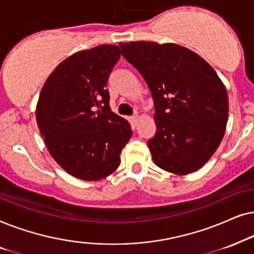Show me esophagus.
Segmentation results:
<instances>
[{"mask_svg":"<svg viewBox=\"0 0 254 254\" xmlns=\"http://www.w3.org/2000/svg\"><path fill=\"white\" fill-rule=\"evenodd\" d=\"M138 120H139V116H138V115H133V116L130 117V122H131V123H132V124H134V125L137 124Z\"/></svg>","mask_w":254,"mask_h":254,"instance_id":"obj_1","label":"esophagus"}]
</instances>
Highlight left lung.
<instances>
[{
  "label": "left lung",
  "mask_w": 254,
  "mask_h": 254,
  "mask_svg": "<svg viewBox=\"0 0 254 254\" xmlns=\"http://www.w3.org/2000/svg\"><path fill=\"white\" fill-rule=\"evenodd\" d=\"M122 56L146 81L157 131L147 141L158 167L178 175L200 170L225 133L229 100L214 68L177 44L121 43Z\"/></svg>",
  "instance_id": "8db88e82"
}]
</instances>
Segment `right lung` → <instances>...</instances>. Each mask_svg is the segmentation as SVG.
<instances>
[{"label":"right lung","instance_id":"1","mask_svg":"<svg viewBox=\"0 0 254 254\" xmlns=\"http://www.w3.org/2000/svg\"><path fill=\"white\" fill-rule=\"evenodd\" d=\"M120 57L116 45L74 53L56 67L40 92L36 118L47 150L81 180H101L116 171L132 136L129 122L109 107L107 83Z\"/></svg>","mask_w":254,"mask_h":254}]
</instances>
